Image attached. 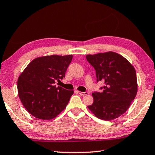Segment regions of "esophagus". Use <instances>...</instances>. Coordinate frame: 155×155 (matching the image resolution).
Instances as JSON below:
<instances>
[{"mask_svg":"<svg viewBox=\"0 0 155 155\" xmlns=\"http://www.w3.org/2000/svg\"><path fill=\"white\" fill-rule=\"evenodd\" d=\"M78 94H80V95L83 96H86V95H88V94H89L88 91H85V92H81V91H78Z\"/></svg>","mask_w":155,"mask_h":155,"instance_id":"34e87169","label":"esophagus"}]
</instances>
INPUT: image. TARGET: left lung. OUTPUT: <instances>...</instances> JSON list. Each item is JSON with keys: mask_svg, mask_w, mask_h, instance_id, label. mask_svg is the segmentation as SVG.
<instances>
[{"mask_svg": "<svg viewBox=\"0 0 155 155\" xmlns=\"http://www.w3.org/2000/svg\"><path fill=\"white\" fill-rule=\"evenodd\" d=\"M96 70V81H103L101 92L92 94L94 103L89 109L99 119L111 120L127 111L137 91L134 67L124 57L114 52L86 56Z\"/></svg>", "mask_w": 155, "mask_h": 155, "instance_id": "1", "label": "left lung"}]
</instances>
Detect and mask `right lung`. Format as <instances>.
Instances as JSON below:
<instances>
[{
    "label": "right lung",
    "mask_w": 155,
    "mask_h": 155,
    "mask_svg": "<svg viewBox=\"0 0 155 155\" xmlns=\"http://www.w3.org/2000/svg\"><path fill=\"white\" fill-rule=\"evenodd\" d=\"M72 55H51L33 59L18 80V96L25 109L33 116L51 120L57 116L69 103L72 90L56 87L55 83L65 77Z\"/></svg>",
    "instance_id": "1"
}]
</instances>
